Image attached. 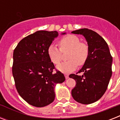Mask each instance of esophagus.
<instances>
[{"instance_id": "obj_1", "label": "esophagus", "mask_w": 120, "mask_h": 120, "mask_svg": "<svg viewBox=\"0 0 120 120\" xmlns=\"http://www.w3.org/2000/svg\"><path fill=\"white\" fill-rule=\"evenodd\" d=\"M65 77L66 79H68L69 78V75H68V74H65Z\"/></svg>"}]
</instances>
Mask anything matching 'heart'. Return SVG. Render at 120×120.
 Segmentation results:
<instances>
[{
	"instance_id": "obj_1",
	"label": "heart",
	"mask_w": 120,
	"mask_h": 120,
	"mask_svg": "<svg viewBox=\"0 0 120 120\" xmlns=\"http://www.w3.org/2000/svg\"><path fill=\"white\" fill-rule=\"evenodd\" d=\"M60 50L54 45H50L48 48V55L51 61L55 64H60L62 61V52L70 50L67 62L58 65L56 68L63 73H70L74 71L79 65H83L88 56V47L85 43L80 42L77 37L68 35L60 40Z\"/></svg>"
}]
</instances>
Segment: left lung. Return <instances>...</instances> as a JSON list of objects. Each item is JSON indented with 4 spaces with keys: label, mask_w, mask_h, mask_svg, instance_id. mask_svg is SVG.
<instances>
[{
    "label": "left lung",
    "mask_w": 120,
    "mask_h": 120,
    "mask_svg": "<svg viewBox=\"0 0 120 120\" xmlns=\"http://www.w3.org/2000/svg\"><path fill=\"white\" fill-rule=\"evenodd\" d=\"M71 33L83 35L89 50L87 60L79 71L83 75L69 76L77 83L71 95L77 102L91 104L100 99L107 89L112 75L113 58L107 43L97 32L82 29Z\"/></svg>",
    "instance_id": "1"
}]
</instances>
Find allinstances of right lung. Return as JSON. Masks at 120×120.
<instances>
[{
	"instance_id": "obj_1",
	"label": "right lung",
	"mask_w": 120,
	"mask_h": 120,
	"mask_svg": "<svg viewBox=\"0 0 120 120\" xmlns=\"http://www.w3.org/2000/svg\"><path fill=\"white\" fill-rule=\"evenodd\" d=\"M58 36L56 31H37L20 40L14 51L12 74L16 88L34 106L52 103L55 97V86L65 80L60 71L53 72L55 66L48 55V48Z\"/></svg>"
}]
</instances>
